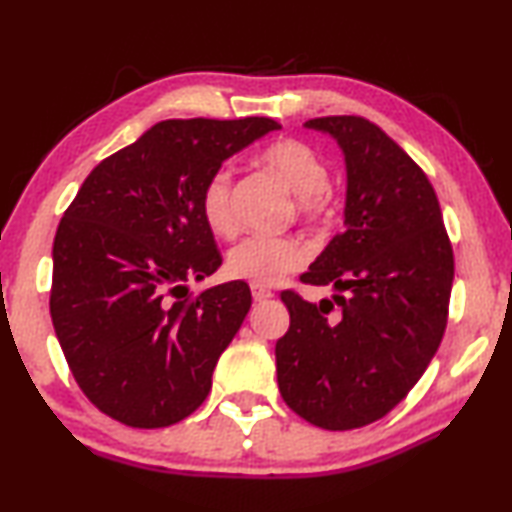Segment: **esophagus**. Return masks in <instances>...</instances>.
Returning <instances> with one entry per match:
<instances>
[{
  "label": "esophagus",
  "mask_w": 512,
  "mask_h": 512,
  "mask_svg": "<svg viewBox=\"0 0 512 512\" xmlns=\"http://www.w3.org/2000/svg\"><path fill=\"white\" fill-rule=\"evenodd\" d=\"M273 297L271 290H266V287H259V285H253V299L255 301H269Z\"/></svg>",
  "instance_id": "esophagus-1"
}]
</instances>
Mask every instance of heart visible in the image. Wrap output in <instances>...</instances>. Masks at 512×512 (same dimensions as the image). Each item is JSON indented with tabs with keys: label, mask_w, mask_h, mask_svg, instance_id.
Returning a JSON list of instances; mask_svg holds the SVG:
<instances>
[{
	"label": "heart",
	"mask_w": 512,
	"mask_h": 512,
	"mask_svg": "<svg viewBox=\"0 0 512 512\" xmlns=\"http://www.w3.org/2000/svg\"><path fill=\"white\" fill-rule=\"evenodd\" d=\"M259 164L297 194L299 208L306 218H315L322 211L329 185V167L311 146L297 139H280L262 150ZM201 215L213 234L232 236L236 232L234 174L227 167L208 176L201 190ZM304 262L306 250L299 243L257 234L229 250L227 271L229 276L262 287L276 285Z\"/></svg>",
	"instance_id": "1"
}]
</instances>
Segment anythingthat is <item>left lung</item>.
I'll return each instance as SVG.
<instances>
[{
	"label": "left lung",
	"mask_w": 512,
	"mask_h": 512,
	"mask_svg": "<svg viewBox=\"0 0 512 512\" xmlns=\"http://www.w3.org/2000/svg\"><path fill=\"white\" fill-rule=\"evenodd\" d=\"M304 127L343 153V232L301 276L331 285V299L280 294L290 329L276 343L278 390L306 422L345 431L390 413L429 366L448 322L455 259L434 187L383 129L357 115Z\"/></svg>",
	"instance_id": "1"
}]
</instances>
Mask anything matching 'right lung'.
Masks as SVG:
<instances>
[{
  "label": "right lung",
  "instance_id": "obj_1",
  "mask_svg": "<svg viewBox=\"0 0 512 512\" xmlns=\"http://www.w3.org/2000/svg\"><path fill=\"white\" fill-rule=\"evenodd\" d=\"M276 129L271 118L157 122L99 162L64 213L50 318L76 383L113 420L169 427L211 392L253 297L243 280L190 292L222 264L201 190Z\"/></svg>",
  "mask_w": 512,
  "mask_h": 512
}]
</instances>
